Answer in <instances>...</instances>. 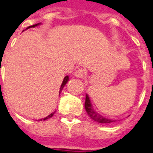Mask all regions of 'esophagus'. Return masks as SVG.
I'll list each match as a JSON object with an SVG mask.
<instances>
[{"instance_id": "obj_1", "label": "esophagus", "mask_w": 153, "mask_h": 153, "mask_svg": "<svg viewBox=\"0 0 153 153\" xmlns=\"http://www.w3.org/2000/svg\"><path fill=\"white\" fill-rule=\"evenodd\" d=\"M75 76L78 77V78H80V79H83L84 76H85V72H84V70L83 69H79V70H77L75 71Z\"/></svg>"}]
</instances>
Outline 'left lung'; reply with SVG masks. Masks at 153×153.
Wrapping results in <instances>:
<instances>
[{
  "label": "left lung",
  "instance_id": "left-lung-1",
  "mask_svg": "<svg viewBox=\"0 0 153 153\" xmlns=\"http://www.w3.org/2000/svg\"><path fill=\"white\" fill-rule=\"evenodd\" d=\"M84 107H85V110H86L88 115H89V117L93 120L98 122V123H101V124H112V123H115L117 120H114V119H110L106 118L103 115H100L99 113H97L93 109V105L91 103V101H90L89 97L88 94H86V98H85V104H84Z\"/></svg>",
  "mask_w": 153,
  "mask_h": 153
}]
</instances>
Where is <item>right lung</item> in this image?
Here are the masks:
<instances>
[{
    "mask_svg": "<svg viewBox=\"0 0 153 153\" xmlns=\"http://www.w3.org/2000/svg\"><path fill=\"white\" fill-rule=\"evenodd\" d=\"M41 25V23H39V24H36V25H32V26H29V27H28V28H34V27H36V26H38V25ZM68 81H69V76L67 75V76H65V78H64L63 82H62V83H61V86H60V93L61 92V91H62V89H63V88L65 87V84L68 83ZM55 112H56V111L52 112L51 114H50V115H48V116L45 117V118L40 119V120H47V119H49V118H51V117H52L54 114H55Z\"/></svg>",
    "mask_w": 153,
    "mask_h": 153,
    "instance_id": "1",
    "label": "right lung"
}]
</instances>
